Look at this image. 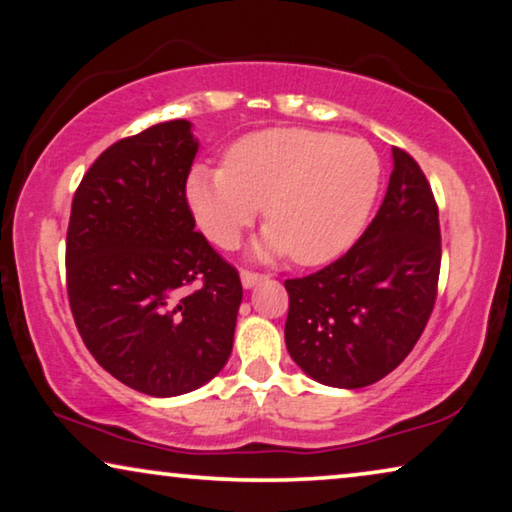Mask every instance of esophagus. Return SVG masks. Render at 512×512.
<instances>
[{
  "label": "esophagus",
  "mask_w": 512,
  "mask_h": 512,
  "mask_svg": "<svg viewBox=\"0 0 512 512\" xmlns=\"http://www.w3.org/2000/svg\"><path fill=\"white\" fill-rule=\"evenodd\" d=\"M240 279H242V286L244 288H251V286H256L258 281H263L265 274L263 272H254V270H242L240 272Z\"/></svg>",
  "instance_id": "esophagus-1"
}]
</instances>
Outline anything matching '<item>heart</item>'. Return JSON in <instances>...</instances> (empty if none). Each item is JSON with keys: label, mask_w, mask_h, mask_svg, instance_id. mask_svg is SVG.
Returning a JSON list of instances; mask_svg holds the SVG:
<instances>
[{"label": "heart", "mask_w": 512, "mask_h": 512, "mask_svg": "<svg viewBox=\"0 0 512 512\" xmlns=\"http://www.w3.org/2000/svg\"><path fill=\"white\" fill-rule=\"evenodd\" d=\"M379 177V157L365 140L314 129H263L240 138L224 166L191 168L187 198L198 226L219 247H233L263 205V254L318 265L358 238Z\"/></svg>", "instance_id": "obj_1"}]
</instances>
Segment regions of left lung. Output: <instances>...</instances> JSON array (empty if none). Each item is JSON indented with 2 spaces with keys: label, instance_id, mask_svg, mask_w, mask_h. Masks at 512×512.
<instances>
[{
  "label": "left lung",
  "instance_id": "obj_1",
  "mask_svg": "<svg viewBox=\"0 0 512 512\" xmlns=\"http://www.w3.org/2000/svg\"><path fill=\"white\" fill-rule=\"evenodd\" d=\"M388 191L360 240L307 277L286 279V348L311 379L365 388L425 330L441 270L439 207L418 161L392 147Z\"/></svg>",
  "mask_w": 512,
  "mask_h": 512
}]
</instances>
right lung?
Here are the masks:
<instances>
[{
	"instance_id": "right-lung-1",
	"label": "right lung",
	"mask_w": 512,
	"mask_h": 512,
	"mask_svg": "<svg viewBox=\"0 0 512 512\" xmlns=\"http://www.w3.org/2000/svg\"><path fill=\"white\" fill-rule=\"evenodd\" d=\"M198 143L161 122L101 152L66 231V291L94 360L129 388L175 397L226 365L240 274L196 231L187 177Z\"/></svg>"
}]
</instances>
